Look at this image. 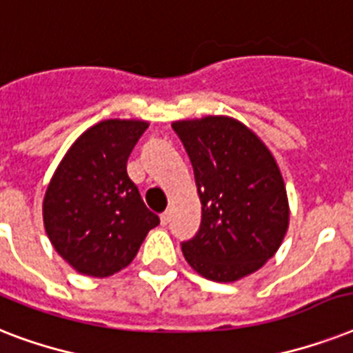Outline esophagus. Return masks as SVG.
Listing matches in <instances>:
<instances>
[{
    "label": "esophagus",
    "instance_id": "1",
    "mask_svg": "<svg viewBox=\"0 0 353 353\" xmlns=\"http://www.w3.org/2000/svg\"><path fill=\"white\" fill-rule=\"evenodd\" d=\"M170 210H165V212H163V214H161V223H163V225H166V223H168V221H170Z\"/></svg>",
    "mask_w": 353,
    "mask_h": 353
}]
</instances>
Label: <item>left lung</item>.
<instances>
[{
	"label": "left lung",
	"mask_w": 353,
	"mask_h": 353,
	"mask_svg": "<svg viewBox=\"0 0 353 353\" xmlns=\"http://www.w3.org/2000/svg\"><path fill=\"white\" fill-rule=\"evenodd\" d=\"M172 128L192 163L201 199L198 232L181 241L187 262L214 282L254 273L276 252L290 221L273 155L232 119L205 117Z\"/></svg>",
	"instance_id": "8db88e82"
}]
</instances>
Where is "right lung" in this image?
<instances>
[{"label":"right lung","mask_w":353,"mask_h":353,"mask_svg":"<svg viewBox=\"0 0 353 353\" xmlns=\"http://www.w3.org/2000/svg\"><path fill=\"white\" fill-rule=\"evenodd\" d=\"M146 128L141 121L99 122L77 139L47 187L46 232L79 273L97 279L117 273L159 225L126 172Z\"/></svg>","instance_id":"add662e5"}]
</instances>
